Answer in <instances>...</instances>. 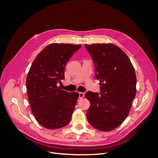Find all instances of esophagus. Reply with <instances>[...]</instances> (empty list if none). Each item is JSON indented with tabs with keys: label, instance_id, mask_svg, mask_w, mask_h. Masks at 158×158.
Masks as SVG:
<instances>
[{
	"label": "esophagus",
	"instance_id": "34e87169",
	"mask_svg": "<svg viewBox=\"0 0 158 158\" xmlns=\"http://www.w3.org/2000/svg\"><path fill=\"white\" fill-rule=\"evenodd\" d=\"M84 97V93L83 92H79V98L82 99Z\"/></svg>",
	"mask_w": 158,
	"mask_h": 158
}]
</instances>
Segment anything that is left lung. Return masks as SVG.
Masks as SVG:
<instances>
[{"label": "left lung", "instance_id": "obj_1", "mask_svg": "<svg viewBox=\"0 0 158 158\" xmlns=\"http://www.w3.org/2000/svg\"><path fill=\"white\" fill-rule=\"evenodd\" d=\"M94 64L100 93L88 92L90 102L86 113L91 125L108 132L125 121L130 111L136 89L135 69L128 56L113 44L85 45Z\"/></svg>", "mask_w": 158, "mask_h": 158}]
</instances>
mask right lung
Masks as SVG:
<instances>
[{"label":"right lung","mask_w":158,"mask_h":158,"mask_svg":"<svg viewBox=\"0 0 158 158\" xmlns=\"http://www.w3.org/2000/svg\"><path fill=\"white\" fill-rule=\"evenodd\" d=\"M81 47L50 44L31 64L26 78L27 97L33 115L46 128L64 127L71 120L79 94L61 89L57 84L64 79L65 65Z\"/></svg>","instance_id":"obj_1"}]
</instances>
